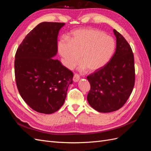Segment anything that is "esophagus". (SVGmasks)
<instances>
[{
	"label": "esophagus",
	"instance_id": "obj_1",
	"mask_svg": "<svg viewBox=\"0 0 151 151\" xmlns=\"http://www.w3.org/2000/svg\"><path fill=\"white\" fill-rule=\"evenodd\" d=\"M79 79H80V76L78 74H75L74 76V77H73V81H74V82H75V83H77Z\"/></svg>",
	"mask_w": 151,
	"mask_h": 151
}]
</instances>
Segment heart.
I'll return each mask as SVG.
<instances>
[{
	"label": "heart",
	"instance_id": "heart-1",
	"mask_svg": "<svg viewBox=\"0 0 151 151\" xmlns=\"http://www.w3.org/2000/svg\"><path fill=\"white\" fill-rule=\"evenodd\" d=\"M57 48L63 63L72 69L80 60L81 70L87 68L95 72L106 66L112 58L116 49L112 36L94 28H81L73 31L70 39L58 40Z\"/></svg>",
	"mask_w": 151,
	"mask_h": 151
}]
</instances>
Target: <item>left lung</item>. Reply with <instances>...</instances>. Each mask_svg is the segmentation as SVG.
Masks as SVG:
<instances>
[{
	"instance_id": "1",
	"label": "left lung",
	"mask_w": 151,
	"mask_h": 151,
	"mask_svg": "<svg viewBox=\"0 0 151 151\" xmlns=\"http://www.w3.org/2000/svg\"><path fill=\"white\" fill-rule=\"evenodd\" d=\"M116 48L111 60L101 69L87 77L91 89L87 96L90 106L101 113L122 108L135 84L134 57L124 37L115 29Z\"/></svg>"
}]
</instances>
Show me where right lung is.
<instances>
[{
  "mask_svg": "<svg viewBox=\"0 0 151 151\" xmlns=\"http://www.w3.org/2000/svg\"><path fill=\"white\" fill-rule=\"evenodd\" d=\"M62 22H43L26 35L15 55L16 85L22 98L35 111H57L64 103L74 74L53 58L58 51Z\"/></svg>",
  "mask_w": 151,
  "mask_h": 151,
  "instance_id": "right-lung-1",
  "label": "right lung"
}]
</instances>
